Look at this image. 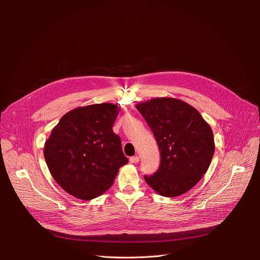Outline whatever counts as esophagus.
<instances>
[{"mask_svg":"<svg viewBox=\"0 0 260 260\" xmlns=\"http://www.w3.org/2000/svg\"><path fill=\"white\" fill-rule=\"evenodd\" d=\"M129 162H131V163H137V162H139V157H138V156L131 157V158H129Z\"/></svg>","mask_w":260,"mask_h":260,"instance_id":"1","label":"esophagus"}]
</instances>
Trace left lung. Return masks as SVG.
Wrapping results in <instances>:
<instances>
[{
    "label": "left lung",
    "instance_id": "8db88e82",
    "mask_svg": "<svg viewBox=\"0 0 260 260\" xmlns=\"http://www.w3.org/2000/svg\"><path fill=\"white\" fill-rule=\"evenodd\" d=\"M151 127L160 151L156 173L146 183L166 197L195 186L207 173L215 151L213 132L197 109L173 98H156L136 105Z\"/></svg>",
    "mask_w": 260,
    "mask_h": 260
}]
</instances>
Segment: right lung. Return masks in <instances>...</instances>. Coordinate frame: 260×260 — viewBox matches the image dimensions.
I'll return each mask as SVG.
<instances>
[{
    "label": "right lung",
    "mask_w": 260,
    "mask_h": 260,
    "mask_svg": "<svg viewBox=\"0 0 260 260\" xmlns=\"http://www.w3.org/2000/svg\"><path fill=\"white\" fill-rule=\"evenodd\" d=\"M118 114L112 103L79 107L51 131L44 158L53 179L68 194L83 200L100 196L128 162L113 131Z\"/></svg>",
    "instance_id": "1"
}]
</instances>
